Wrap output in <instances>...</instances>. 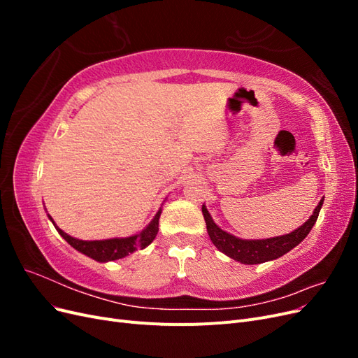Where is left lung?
Instances as JSON below:
<instances>
[{"instance_id": "obj_1", "label": "left lung", "mask_w": 358, "mask_h": 358, "mask_svg": "<svg viewBox=\"0 0 358 358\" xmlns=\"http://www.w3.org/2000/svg\"><path fill=\"white\" fill-rule=\"evenodd\" d=\"M322 203H324V199L320 200L315 210H313V213L310 215V218L301 227H299L297 230L284 236L270 237V239H262V241L239 239V237L221 230L220 227L213 222L212 216L208 212V209H206L204 204L201 208V212L204 216L206 229H208L210 241L221 252H224L227 257L236 259V262H241L242 264H259V263L270 262V259H276L279 257H282L284 254L291 251L292 248L297 246L303 239H305V237L309 234V231L312 230L313 224H315L318 220Z\"/></svg>"}]
</instances>
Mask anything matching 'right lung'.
<instances>
[{"label":"right lung","instance_id":"add662e5","mask_svg":"<svg viewBox=\"0 0 358 358\" xmlns=\"http://www.w3.org/2000/svg\"><path fill=\"white\" fill-rule=\"evenodd\" d=\"M161 216V209L154 216V220L149 222L145 230L140 231L138 234L129 236V237H115V239H106V241H80L74 239L70 234L64 233L59 227L53 222V220L49 216V220L55 225L57 231L66 239L74 249H78L79 252L91 257L95 262L107 263L113 262V259L124 258L129 254H133L137 249H143L148 245L152 243L155 236L158 233V221Z\"/></svg>","mask_w":358,"mask_h":358}]
</instances>
